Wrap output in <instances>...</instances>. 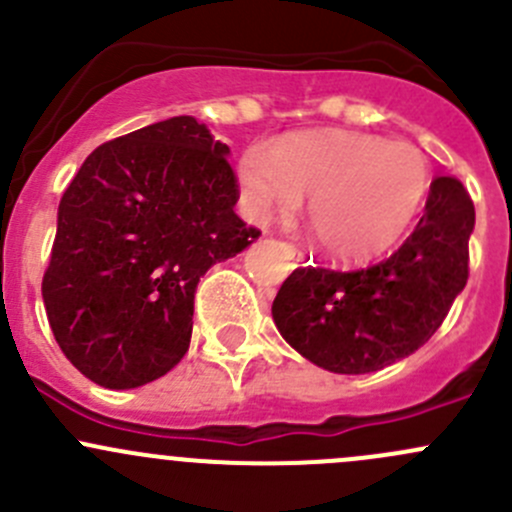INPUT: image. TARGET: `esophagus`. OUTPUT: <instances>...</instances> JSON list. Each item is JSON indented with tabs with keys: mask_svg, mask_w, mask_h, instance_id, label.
Returning a JSON list of instances; mask_svg holds the SVG:
<instances>
[{
	"mask_svg": "<svg viewBox=\"0 0 512 512\" xmlns=\"http://www.w3.org/2000/svg\"><path fill=\"white\" fill-rule=\"evenodd\" d=\"M285 250L289 252V257H292V260H294V257H297V260H299V252H297V247H294V245H285Z\"/></svg>",
	"mask_w": 512,
	"mask_h": 512,
	"instance_id": "34e87169",
	"label": "esophagus"
}]
</instances>
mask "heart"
Listing matches in <instances>:
<instances>
[{"label":"heart","mask_w":512,"mask_h":512,"mask_svg":"<svg viewBox=\"0 0 512 512\" xmlns=\"http://www.w3.org/2000/svg\"><path fill=\"white\" fill-rule=\"evenodd\" d=\"M242 208L255 220L292 213L309 195L307 220L324 250L371 260L401 240L431 190V165L411 143L349 131L294 133L270 153L237 160Z\"/></svg>","instance_id":"obj_1"}]
</instances>
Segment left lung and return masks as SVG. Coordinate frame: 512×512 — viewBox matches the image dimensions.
I'll return each mask as SVG.
<instances>
[{
  "instance_id": "8db88e82",
  "label": "left lung",
  "mask_w": 512,
  "mask_h": 512,
  "mask_svg": "<svg viewBox=\"0 0 512 512\" xmlns=\"http://www.w3.org/2000/svg\"><path fill=\"white\" fill-rule=\"evenodd\" d=\"M476 208L453 175L433 178L404 245L359 270L297 267L272 317L292 349L334 374H369L406 359L436 334L468 282Z\"/></svg>"
}]
</instances>
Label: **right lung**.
<instances>
[{
	"mask_svg": "<svg viewBox=\"0 0 512 512\" xmlns=\"http://www.w3.org/2000/svg\"><path fill=\"white\" fill-rule=\"evenodd\" d=\"M227 153L175 116L98 146L61 195L41 297L56 344L94 384L168 374L190 347L200 277L260 237L232 210Z\"/></svg>",
	"mask_w": 512,
	"mask_h": 512,
	"instance_id": "obj_1",
	"label": "right lung"
}]
</instances>
